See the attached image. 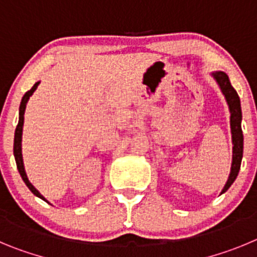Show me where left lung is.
Instances as JSON below:
<instances>
[{"label": "left lung", "instance_id": "left-lung-1", "mask_svg": "<svg viewBox=\"0 0 257 257\" xmlns=\"http://www.w3.org/2000/svg\"><path fill=\"white\" fill-rule=\"evenodd\" d=\"M215 80L218 82L221 92L225 96V100L229 106L230 111V131H232V142H233V160L232 168H230V174L225 186H224L221 193L226 191L233 184V182L237 178L238 172L241 169L242 156H243V134H242L241 120H242V110L241 101L235 89L233 88L229 82V78L224 71H216L212 73Z\"/></svg>", "mask_w": 257, "mask_h": 257}]
</instances>
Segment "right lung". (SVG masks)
I'll return each instance as SVG.
<instances>
[{
	"instance_id": "add662e5",
	"label": "right lung",
	"mask_w": 257,
	"mask_h": 257,
	"mask_svg": "<svg viewBox=\"0 0 257 257\" xmlns=\"http://www.w3.org/2000/svg\"><path fill=\"white\" fill-rule=\"evenodd\" d=\"M39 82H37L36 84L32 87L31 91H28L27 93L24 94V97L22 98V103H20V108H19V123H18V126L15 129V138H14V156H15V161H16V166H18V170H19L20 175H22L23 180H24V183L27 184V187L32 191L33 195H36L37 197L42 198L43 201L48 202L45 197H43L38 191L33 187V184L29 182L27 177V173H25L24 169V163H23V155H22V134H23V125H24V114H25V107H27V102L29 100V97L33 94V92L36 91L37 87H38Z\"/></svg>"
}]
</instances>
